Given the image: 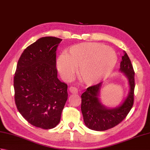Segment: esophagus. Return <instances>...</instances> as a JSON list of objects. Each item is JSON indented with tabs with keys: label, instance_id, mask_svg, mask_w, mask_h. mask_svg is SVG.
<instances>
[{
	"label": "esophagus",
	"instance_id": "34e87169",
	"mask_svg": "<svg viewBox=\"0 0 150 150\" xmlns=\"http://www.w3.org/2000/svg\"><path fill=\"white\" fill-rule=\"evenodd\" d=\"M69 91L71 92V93L73 94H76V93H78V89L75 87H73L71 86L69 88Z\"/></svg>",
	"mask_w": 150,
	"mask_h": 150
}]
</instances>
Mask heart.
Wrapping results in <instances>:
<instances>
[{
    "mask_svg": "<svg viewBox=\"0 0 150 150\" xmlns=\"http://www.w3.org/2000/svg\"><path fill=\"white\" fill-rule=\"evenodd\" d=\"M117 62L113 49L97 43H82L72 46L68 55L57 60V69L62 77L71 78L79 68V75L86 84H93L106 78Z\"/></svg>",
    "mask_w": 150,
    "mask_h": 150,
    "instance_id": "1",
    "label": "heart"
}]
</instances>
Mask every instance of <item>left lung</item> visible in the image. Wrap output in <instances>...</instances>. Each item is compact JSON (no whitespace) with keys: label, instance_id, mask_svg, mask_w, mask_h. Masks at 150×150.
<instances>
[{"label":"left lung","instance_id":"1","mask_svg":"<svg viewBox=\"0 0 150 150\" xmlns=\"http://www.w3.org/2000/svg\"><path fill=\"white\" fill-rule=\"evenodd\" d=\"M120 62V71L128 80L129 93L120 106L109 108L100 103L98 98L103 82L87 88L81 95V111L85 125L95 131H105L117 126L125 119L134 101L135 72L131 60L124 52Z\"/></svg>","mask_w":150,"mask_h":150}]
</instances>
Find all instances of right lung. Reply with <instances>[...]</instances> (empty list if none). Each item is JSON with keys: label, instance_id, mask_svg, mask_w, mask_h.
<instances>
[{"label": "right lung", "instance_id": "obj_1", "mask_svg": "<svg viewBox=\"0 0 150 150\" xmlns=\"http://www.w3.org/2000/svg\"><path fill=\"white\" fill-rule=\"evenodd\" d=\"M62 40L40 38L24 50L17 65L15 104L22 116L37 128H55L68 99V85L57 78L56 68V51Z\"/></svg>", "mask_w": 150, "mask_h": 150}]
</instances>
